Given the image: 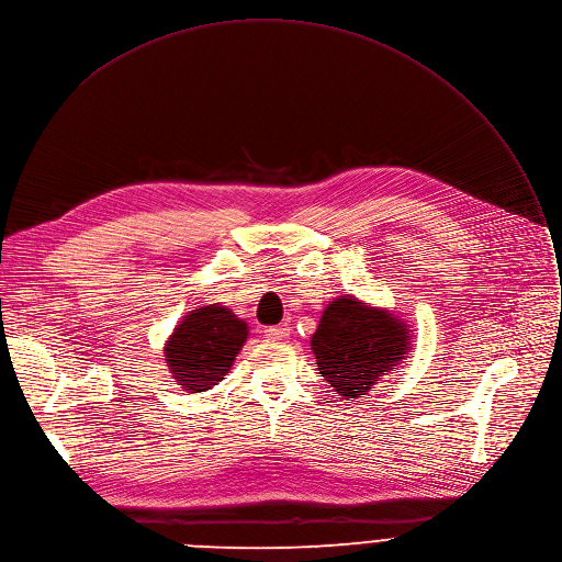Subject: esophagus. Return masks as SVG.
<instances>
[{
	"instance_id": "1",
	"label": "esophagus",
	"mask_w": 562,
	"mask_h": 562,
	"mask_svg": "<svg viewBox=\"0 0 562 562\" xmlns=\"http://www.w3.org/2000/svg\"><path fill=\"white\" fill-rule=\"evenodd\" d=\"M265 338H267V340H286V338H289V327H286V325L267 327V329H265Z\"/></svg>"
}]
</instances>
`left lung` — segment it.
<instances>
[{"instance_id":"obj_1","label":"left lung","mask_w":562,"mask_h":562,"mask_svg":"<svg viewBox=\"0 0 562 562\" xmlns=\"http://www.w3.org/2000/svg\"><path fill=\"white\" fill-rule=\"evenodd\" d=\"M411 325L356 295L334 297L312 336L318 374L347 403L368 394L381 376L405 363Z\"/></svg>"}]
</instances>
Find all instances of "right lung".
<instances>
[{
    "mask_svg": "<svg viewBox=\"0 0 562 562\" xmlns=\"http://www.w3.org/2000/svg\"><path fill=\"white\" fill-rule=\"evenodd\" d=\"M246 338V321H239L224 304L192 310L164 345L168 370L181 390L206 392L231 372Z\"/></svg>",
    "mask_w": 562,
    "mask_h": 562,
    "instance_id": "1",
    "label": "right lung"
}]
</instances>
